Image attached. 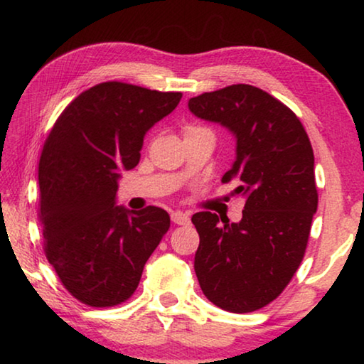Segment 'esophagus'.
Segmentation results:
<instances>
[{"label":"esophagus","mask_w":364,"mask_h":364,"mask_svg":"<svg viewBox=\"0 0 364 364\" xmlns=\"http://www.w3.org/2000/svg\"><path fill=\"white\" fill-rule=\"evenodd\" d=\"M171 221H173L175 225H189V215L188 213H183V212H173L171 213Z\"/></svg>","instance_id":"obj_1"}]
</instances>
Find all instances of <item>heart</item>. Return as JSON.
Instances as JSON below:
<instances>
[{
  "label": "heart",
  "instance_id": "1",
  "mask_svg": "<svg viewBox=\"0 0 364 364\" xmlns=\"http://www.w3.org/2000/svg\"><path fill=\"white\" fill-rule=\"evenodd\" d=\"M197 130H202V128H197V127H188L186 132H184V134L186 133H191V132H197Z\"/></svg>",
  "mask_w": 364,
  "mask_h": 364
}]
</instances>
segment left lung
Masks as SVG:
<instances>
[{
  "instance_id": "left-lung-1",
  "label": "left lung",
  "mask_w": 364,
  "mask_h": 364,
  "mask_svg": "<svg viewBox=\"0 0 364 364\" xmlns=\"http://www.w3.org/2000/svg\"><path fill=\"white\" fill-rule=\"evenodd\" d=\"M189 110L236 138V160L221 181L237 180L242 220L199 212L194 269L205 297L231 313L260 310L291 282L304 260L318 208L315 156L291 109L252 85L191 97Z\"/></svg>"
}]
</instances>
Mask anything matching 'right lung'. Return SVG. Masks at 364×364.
Instances as JSON below:
<instances>
[{"mask_svg": "<svg viewBox=\"0 0 364 364\" xmlns=\"http://www.w3.org/2000/svg\"><path fill=\"white\" fill-rule=\"evenodd\" d=\"M181 96L104 82L77 96L48 134L38 167L45 254L85 305L106 308L130 299L168 231L164 208L115 205L117 180L136 167L144 134Z\"/></svg>", "mask_w": 364, "mask_h": 364, "instance_id": "add662e5", "label": "right lung"}]
</instances>
